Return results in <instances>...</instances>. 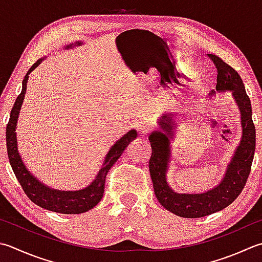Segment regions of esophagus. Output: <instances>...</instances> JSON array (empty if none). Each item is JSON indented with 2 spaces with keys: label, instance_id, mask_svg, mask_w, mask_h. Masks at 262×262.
<instances>
[{
  "label": "esophagus",
  "instance_id": "1",
  "mask_svg": "<svg viewBox=\"0 0 262 262\" xmlns=\"http://www.w3.org/2000/svg\"><path fill=\"white\" fill-rule=\"evenodd\" d=\"M136 128L141 134H146V133L152 129V122L145 117L141 118V119H138L136 122Z\"/></svg>",
  "mask_w": 262,
  "mask_h": 262
}]
</instances>
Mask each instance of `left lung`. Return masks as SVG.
Returning <instances> with one entry per match:
<instances>
[{
  "label": "left lung",
  "instance_id": "left-lung-1",
  "mask_svg": "<svg viewBox=\"0 0 262 262\" xmlns=\"http://www.w3.org/2000/svg\"><path fill=\"white\" fill-rule=\"evenodd\" d=\"M217 68L216 91L209 97L224 92H230L241 115L242 137L234 151L223 176L216 186L202 193H178L167 181V172L171 162V141L177 129V112H165L158 119L159 128L153 130L148 141L152 156L148 162L155 194L163 208L183 218H201L220 211L236 199L250 175L255 150V128L252 121L251 101L237 71L219 58L209 54Z\"/></svg>",
  "mask_w": 262,
  "mask_h": 262
}]
</instances>
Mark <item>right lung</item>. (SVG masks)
Here are the masks:
<instances>
[{"instance_id": "right-lung-1", "label": "right lung", "mask_w": 262, "mask_h": 262, "mask_svg": "<svg viewBox=\"0 0 262 262\" xmlns=\"http://www.w3.org/2000/svg\"><path fill=\"white\" fill-rule=\"evenodd\" d=\"M80 45H83V43H70L69 45L64 46V50L73 49L75 46ZM45 59L46 56L38 59L30 67V69L26 74L23 80L21 93L18 95L11 110V114H10L9 124L7 126V150L9 161L26 195L29 198V200H32L35 204H37L38 207L63 214L83 213L94 208L101 201L104 193V182L107 171L115 165L118 159L120 158L121 153L124 152L127 145L137 137V132L135 129H130L111 146L109 152L104 157V161L102 163L100 170L97 171L95 178L86 187L77 189V191H62V189L50 187L40 182L37 177H35L28 170L23 161V158L18 151L17 133H15V129H17L19 112L24 103L26 90H27L29 75Z\"/></svg>"}]
</instances>
